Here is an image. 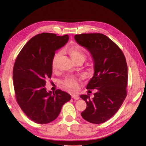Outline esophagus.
<instances>
[{
    "label": "esophagus",
    "mask_w": 146,
    "mask_h": 146,
    "mask_svg": "<svg viewBox=\"0 0 146 146\" xmlns=\"http://www.w3.org/2000/svg\"><path fill=\"white\" fill-rule=\"evenodd\" d=\"M72 98H73L74 99H76V100H78V99H79V96H78V95H76V94H74V95H72Z\"/></svg>",
    "instance_id": "esophagus-1"
}]
</instances>
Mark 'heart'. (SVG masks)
I'll list each match as a JSON object with an SVG mask.
<instances>
[{"instance_id": "b5f03b06", "label": "heart", "mask_w": 146, "mask_h": 146, "mask_svg": "<svg viewBox=\"0 0 146 146\" xmlns=\"http://www.w3.org/2000/svg\"><path fill=\"white\" fill-rule=\"evenodd\" d=\"M65 52L70 56L75 63H83L86 59L85 52L77 46H70L66 48ZM59 58L60 55L58 54H56L53 57L52 62V68L53 70H56ZM63 85L66 88L72 91H77L78 88V80L76 78L72 77L66 78L63 82Z\"/></svg>"}]
</instances>
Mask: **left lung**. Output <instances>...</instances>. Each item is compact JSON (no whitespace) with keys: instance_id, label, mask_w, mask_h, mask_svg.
Instances as JSON below:
<instances>
[{"instance_id":"8db88e82","label":"left lung","mask_w":146,"mask_h":146,"mask_svg":"<svg viewBox=\"0 0 146 146\" xmlns=\"http://www.w3.org/2000/svg\"><path fill=\"white\" fill-rule=\"evenodd\" d=\"M79 45L89 52L94 62V75L86 86L97 90L94 97L82 94L86 103L82 117L92 123H102L111 118L127 96V64L123 52L108 37L101 33L74 36Z\"/></svg>"}]
</instances>
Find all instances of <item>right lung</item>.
I'll list each match as a JSON object with an SVG mask.
<instances>
[{"label": "right lung", "mask_w": 146, "mask_h": 146, "mask_svg": "<svg viewBox=\"0 0 146 146\" xmlns=\"http://www.w3.org/2000/svg\"><path fill=\"white\" fill-rule=\"evenodd\" d=\"M68 35L42 33L31 38L15 61L13 81L16 100L24 113L35 123L44 124L58 117L63 105L70 100L67 92L47 91L46 80L52 74L56 50L69 40Z\"/></svg>", "instance_id": "add662e5"}]
</instances>
